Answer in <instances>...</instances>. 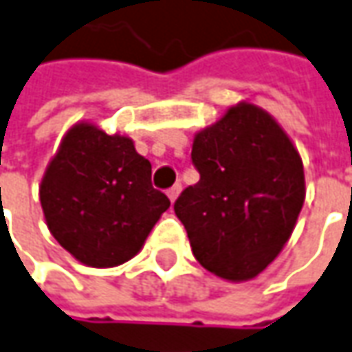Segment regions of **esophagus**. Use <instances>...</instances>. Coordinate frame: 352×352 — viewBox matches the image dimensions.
I'll return each mask as SVG.
<instances>
[{"label": "esophagus", "instance_id": "obj_1", "mask_svg": "<svg viewBox=\"0 0 352 352\" xmlns=\"http://www.w3.org/2000/svg\"><path fill=\"white\" fill-rule=\"evenodd\" d=\"M180 192H182V184L180 182H176V184H174V186H172V188H168V197H170V201H176V197H178V195H180Z\"/></svg>", "mask_w": 352, "mask_h": 352}]
</instances>
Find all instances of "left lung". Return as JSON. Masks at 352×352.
<instances>
[{
    "instance_id": "obj_1",
    "label": "left lung",
    "mask_w": 352,
    "mask_h": 352,
    "mask_svg": "<svg viewBox=\"0 0 352 352\" xmlns=\"http://www.w3.org/2000/svg\"><path fill=\"white\" fill-rule=\"evenodd\" d=\"M199 182L174 204L195 259L228 280L254 279L279 256L304 205V168L265 110L240 102L193 139Z\"/></svg>"
}]
</instances>
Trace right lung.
Returning <instances> with one entry per match:
<instances>
[{
    "mask_svg": "<svg viewBox=\"0 0 352 352\" xmlns=\"http://www.w3.org/2000/svg\"><path fill=\"white\" fill-rule=\"evenodd\" d=\"M40 204L52 236L91 267L138 254L170 199L151 184V162L133 141L93 124L73 126L50 160Z\"/></svg>",
    "mask_w": 352,
    "mask_h": 352,
    "instance_id": "1",
    "label": "right lung"
}]
</instances>
